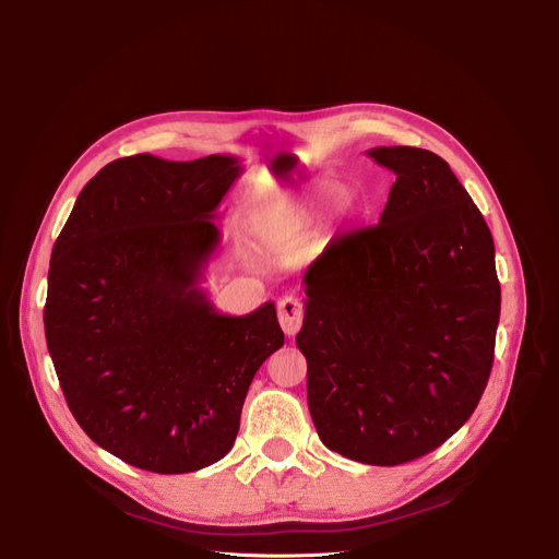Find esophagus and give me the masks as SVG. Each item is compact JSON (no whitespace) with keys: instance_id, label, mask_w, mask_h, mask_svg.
<instances>
[{"instance_id":"34e87169","label":"esophagus","mask_w":559,"mask_h":559,"mask_svg":"<svg viewBox=\"0 0 559 559\" xmlns=\"http://www.w3.org/2000/svg\"><path fill=\"white\" fill-rule=\"evenodd\" d=\"M277 319L286 335H296L302 326V302L296 296H284L277 302Z\"/></svg>"}]
</instances>
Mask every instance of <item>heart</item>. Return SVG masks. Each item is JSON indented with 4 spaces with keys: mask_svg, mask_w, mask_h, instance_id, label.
Returning <instances> with one entry per match:
<instances>
[{
    "mask_svg": "<svg viewBox=\"0 0 559 559\" xmlns=\"http://www.w3.org/2000/svg\"><path fill=\"white\" fill-rule=\"evenodd\" d=\"M345 195V186L333 179H317L306 189L284 193L270 202L263 212L261 228L273 240H289L312 228L324 212ZM343 210L347 222H361L368 214V198L354 193L345 198Z\"/></svg>",
    "mask_w": 559,
    "mask_h": 559,
    "instance_id": "1",
    "label": "heart"
}]
</instances>
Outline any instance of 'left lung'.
<instances>
[{"label": "left lung", "mask_w": 559, "mask_h": 559, "mask_svg": "<svg viewBox=\"0 0 559 559\" xmlns=\"http://www.w3.org/2000/svg\"><path fill=\"white\" fill-rule=\"evenodd\" d=\"M396 175L378 226L308 267L296 345L317 433L347 460L396 466L443 445L476 411L495 361V240L450 165L376 146Z\"/></svg>", "instance_id": "1"}]
</instances>
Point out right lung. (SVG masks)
I'll return each instance as SVG.
<instances>
[{
	"label": "right lung",
	"mask_w": 559,
	"mask_h": 559,
	"mask_svg": "<svg viewBox=\"0 0 559 559\" xmlns=\"http://www.w3.org/2000/svg\"><path fill=\"white\" fill-rule=\"evenodd\" d=\"M242 165L151 154L105 165L50 253L46 345L81 429L118 460L191 473L228 454L249 384L284 345L275 302L216 312L200 280Z\"/></svg>",
	"instance_id": "right-lung-1"
}]
</instances>
